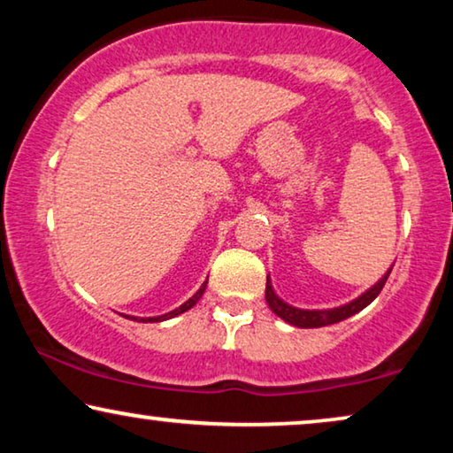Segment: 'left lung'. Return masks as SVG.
Returning a JSON list of instances; mask_svg holds the SVG:
<instances>
[{
  "mask_svg": "<svg viewBox=\"0 0 453 453\" xmlns=\"http://www.w3.org/2000/svg\"><path fill=\"white\" fill-rule=\"evenodd\" d=\"M392 268H394V264L389 265V270L380 278V280L373 284V287L365 290V293L361 296H357L355 301L346 303V305L334 307V309H299V307L288 305V303H284L280 296L274 293V287H272L270 276L265 278V301H268V307L278 315V318L284 319L287 324L295 326V327L332 326V324H338V321H342V319H349L350 315L363 311V309L367 307L369 303L381 293L383 284H386Z\"/></svg>",
  "mask_w": 453,
  "mask_h": 453,
  "instance_id": "1",
  "label": "left lung"
}]
</instances>
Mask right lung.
Listing matches in <instances>:
<instances>
[{"mask_svg": "<svg viewBox=\"0 0 453 453\" xmlns=\"http://www.w3.org/2000/svg\"><path fill=\"white\" fill-rule=\"evenodd\" d=\"M206 284H208V280L202 284L200 288H197V293L191 296V299H188L183 303V305H179L177 309H173V311H169V313H165V315H157V318H134V315H127V319H134V321H142V324H154V321H165V319H171V318H177L179 313H185L188 311V309H191L196 305L197 301L202 299V295H203V290H206Z\"/></svg>", "mask_w": 453, "mask_h": 453, "instance_id": "1", "label": "right lung"}]
</instances>
